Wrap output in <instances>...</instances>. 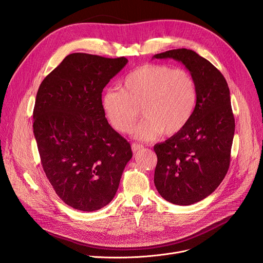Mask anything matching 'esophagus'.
<instances>
[{
    "label": "esophagus",
    "instance_id": "1",
    "mask_svg": "<svg viewBox=\"0 0 263 263\" xmlns=\"http://www.w3.org/2000/svg\"><path fill=\"white\" fill-rule=\"evenodd\" d=\"M131 148H132V151H133V153H135V151H137V150H140V149L144 148V146H143V145H141V144L133 143V144L131 145Z\"/></svg>",
    "mask_w": 263,
    "mask_h": 263
}]
</instances>
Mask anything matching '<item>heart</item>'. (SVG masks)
<instances>
[{
	"label": "heart",
	"instance_id": "obj_1",
	"mask_svg": "<svg viewBox=\"0 0 263 263\" xmlns=\"http://www.w3.org/2000/svg\"><path fill=\"white\" fill-rule=\"evenodd\" d=\"M121 90H106L102 109L116 131L130 133L141 116L145 119L134 131L142 141H153L162 133L172 136L190 122L197 104V85L182 68L148 64L136 68L120 83Z\"/></svg>",
	"mask_w": 263,
	"mask_h": 263
}]
</instances>
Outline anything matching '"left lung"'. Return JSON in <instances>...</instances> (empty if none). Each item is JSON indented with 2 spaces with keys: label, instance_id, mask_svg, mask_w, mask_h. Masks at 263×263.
<instances>
[{
  "label": "left lung",
  "instance_id": "obj_1",
  "mask_svg": "<svg viewBox=\"0 0 263 263\" xmlns=\"http://www.w3.org/2000/svg\"><path fill=\"white\" fill-rule=\"evenodd\" d=\"M181 62L196 81L197 104L185 128L155 145V184L172 203L189 205L216 190L230 165L234 117L224 76L208 60L189 49L156 54Z\"/></svg>",
  "mask_w": 263,
  "mask_h": 263
}]
</instances>
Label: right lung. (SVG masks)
I'll use <instances>...</instances> for the list:
<instances>
[{
	"label": "right lung",
	"mask_w": 263,
	"mask_h": 263,
	"mask_svg": "<svg viewBox=\"0 0 263 263\" xmlns=\"http://www.w3.org/2000/svg\"><path fill=\"white\" fill-rule=\"evenodd\" d=\"M126 58L69 54L41 82L33 129L41 165L58 196L80 211L101 209L114 198L129 142L109 126L102 91Z\"/></svg>",
	"instance_id": "1"
}]
</instances>
